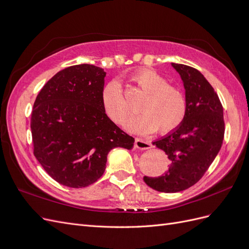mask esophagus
I'll use <instances>...</instances> for the list:
<instances>
[{
	"label": "esophagus",
	"instance_id": "esophagus-1",
	"mask_svg": "<svg viewBox=\"0 0 249 249\" xmlns=\"http://www.w3.org/2000/svg\"><path fill=\"white\" fill-rule=\"evenodd\" d=\"M136 147L139 149H148L152 147V144L145 139L136 138Z\"/></svg>",
	"mask_w": 249,
	"mask_h": 249
}]
</instances>
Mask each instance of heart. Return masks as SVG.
I'll use <instances>...</instances> for the list:
<instances>
[{
	"instance_id": "obj_1",
	"label": "heart",
	"mask_w": 249,
	"mask_h": 249,
	"mask_svg": "<svg viewBox=\"0 0 249 249\" xmlns=\"http://www.w3.org/2000/svg\"><path fill=\"white\" fill-rule=\"evenodd\" d=\"M136 85L146 93L140 104L139 115L126 122V129L136 133L168 134L183 124L187 114V99L182 89L170 85L166 78L154 70L143 69L133 76ZM102 105L113 122L123 124L132 108L118 80H112L103 88Z\"/></svg>"
}]
</instances>
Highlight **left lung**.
I'll list each match as a JSON object with an SVG mask.
<instances>
[{"instance_id":"obj_1","label":"left lung","mask_w":249,"mask_h":249,"mask_svg":"<svg viewBox=\"0 0 249 249\" xmlns=\"http://www.w3.org/2000/svg\"><path fill=\"white\" fill-rule=\"evenodd\" d=\"M171 65L184 83L187 114L178 129L153 142L168 156V170L161 177L143 178L147 186L165 193L196 184L219 153L224 136L223 108L214 88L193 67Z\"/></svg>"}]
</instances>
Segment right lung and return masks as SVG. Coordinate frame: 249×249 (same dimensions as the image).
Masks as SVG:
<instances>
[{
    "mask_svg": "<svg viewBox=\"0 0 249 249\" xmlns=\"http://www.w3.org/2000/svg\"><path fill=\"white\" fill-rule=\"evenodd\" d=\"M106 72L91 64L57 72L37 95L31 116L34 156L59 184L83 188L106 169L112 148L131 149L135 139L104 111Z\"/></svg>",
    "mask_w": 249,
    "mask_h": 249,
    "instance_id": "right-lung-1",
    "label": "right lung"
}]
</instances>
